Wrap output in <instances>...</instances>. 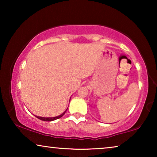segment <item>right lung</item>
Returning <instances> with one entry per match:
<instances>
[{
  "instance_id": "right-lung-1",
  "label": "right lung",
  "mask_w": 157,
  "mask_h": 157,
  "mask_svg": "<svg viewBox=\"0 0 157 157\" xmlns=\"http://www.w3.org/2000/svg\"><path fill=\"white\" fill-rule=\"evenodd\" d=\"M67 109H66L63 113L61 114V115L58 116H55V117H52V118H46V117H40V116H35L37 118L40 119V120H41V121H52L57 120V119H58V118H60L61 117H62L63 115H64V113H66V111H67Z\"/></svg>"
}]
</instances>
